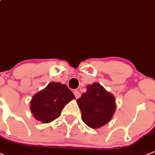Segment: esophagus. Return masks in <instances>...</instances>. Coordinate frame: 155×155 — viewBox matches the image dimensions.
Segmentation results:
<instances>
[{
	"mask_svg": "<svg viewBox=\"0 0 155 155\" xmlns=\"http://www.w3.org/2000/svg\"><path fill=\"white\" fill-rule=\"evenodd\" d=\"M73 93H74V95L76 98H79V97H80L81 93L79 92V91H77V90H75V91H73Z\"/></svg>",
	"mask_w": 155,
	"mask_h": 155,
	"instance_id": "obj_1",
	"label": "esophagus"
}]
</instances>
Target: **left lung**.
Here are the masks:
<instances>
[{
	"instance_id": "left-lung-1",
	"label": "left lung",
	"mask_w": 155,
	"mask_h": 155,
	"mask_svg": "<svg viewBox=\"0 0 155 155\" xmlns=\"http://www.w3.org/2000/svg\"><path fill=\"white\" fill-rule=\"evenodd\" d=\"M76 101L82 112V121L93 129L109 122L116 110L114 96L96 82L88 85L86 92Z\"/></svg>"
}]
</instances>
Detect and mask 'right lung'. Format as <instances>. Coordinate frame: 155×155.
Returning <instances> with one entry per match:
<instances>
[{"label": "right lung", "mask_w": 155, "mask_h": 155, "mask_svg": "<svg viewBox=\"0 0 155 155\" xmlns=\"http://www.w3.org/2000/svg\"><path fill=\"white\" fill-rule=\"evenodd\" d=\"M73 98L74 94L67 85L52 82L33 96L30 108L36 120L48 124L59 117L64 106Z\"/></svg>", "instance_id": "right-lung-1"}]
</instances>
